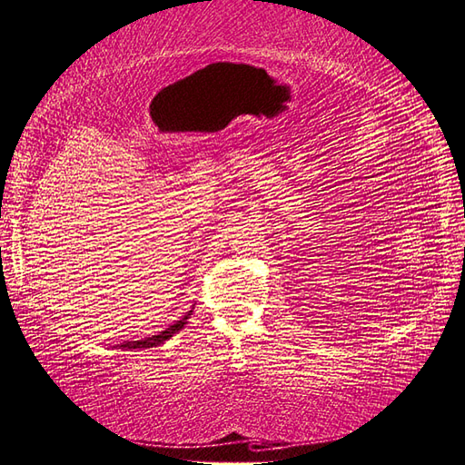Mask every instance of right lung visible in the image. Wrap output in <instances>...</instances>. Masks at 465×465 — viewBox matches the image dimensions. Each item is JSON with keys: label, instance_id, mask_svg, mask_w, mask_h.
<instances>
[{"label": "right lung", "instance_id": "obj_1", "mask_svg": "<svg viewBox=\"0 0 465 465\" xmlns=\"http://www.w3.org/2000/svg\"><path fill=\"white\" fill-rule=\"evenodd\" d=\"M191 312L193 311H189L183 318H181V321H177L175 324H171L169 329H165L163 332H159V334H154V336H147V339H143V341H131V342H123L121 347L123 349H149V347H157V344H161V342H165L167 339H171L173 334H177L181 329H183V326L187 324V318L191 316Z\"/></svg>", "mask_w": 465, "mask_h": 465}]
</instances>
